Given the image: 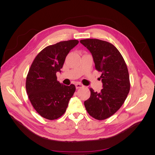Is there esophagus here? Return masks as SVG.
Returning <instances> with one entry per match:
<instances>
[{
	"instance_id": "1",
	"label": "esophagus",
	"mask_w": 155,
	"mask_h": 155,
	"mask_svg": "<svg viewBox=\"0 0 155 155\" xmlns=\"http://www.w3.org/2000/svg\"><path fill=\"white\" fill-rule=\"evenodd\" d=\"M83 87H84V85H82V84H81V83H76V89L83 88Z\"/></svg>"
}]
</instances>
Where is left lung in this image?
<instances>
[{
	"label": "left lung",
	"instance_id": "left-lung-1",
	"mask_svg": "<svg viewBox=\"0 0 155 155\" xmlns=\"http://www.w3.org/2000/svg\"><path fill=\"white\" fill-rule=\"evenodd\" d=\"M80 43L91 51L96 70L101 72V92L90 88L91 96L84 102L89 115L98 120L109 118L122 106L130 91L129 75L125 60L111 43L96 39Z\"/></svg>",
	"mask_w": 155,
	"mask_h": 155
}]
</instances>
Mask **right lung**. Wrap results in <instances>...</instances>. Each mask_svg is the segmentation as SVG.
Instances as JSON below:
<instances>
[{"label":"right lung","instance_id":"add662e5","mask_svg":"<svg viewBox=\"0 0 155 155\" xmlns=\"http://www.w3.org/2000/svg\"><path fill=\"white\" fill-rule=\"evenodd\" d=\"M78 40L61 41L46 46L37 55L28 73L26 92L32 106L43 118H59L67 110L68 102L76 91L73 84L64 85L57 80L65 58Z\"/></svg>","mask_w":155,"mask_h":155}]
</instances>
